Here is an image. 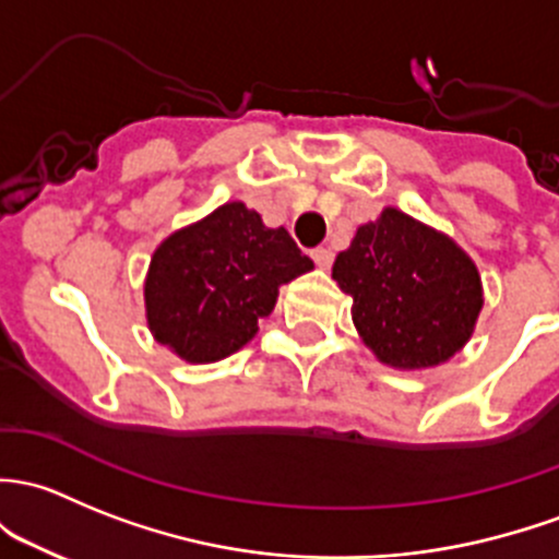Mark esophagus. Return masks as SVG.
<instances>
[{
	"mask_svg": "<svg viewBox=\"0 0 559 559\" xmlns=\"http://www.w3.org/2000/svg\"><path fill=\"white\" fill-rule=\"evenodd\" d=\"M310 257H313V262L319 264L321 270H326V267H332V260H334V254L329 249H324V246H319V249H313L310 251Z\"/></svg>",
	"mask_w": 559,
	"mask_h": 559,
	"instance_id": "esophagus-1",
	"label": "esophagus"
}]
</instances>
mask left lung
I'll list each match as a JSON object with an SVG mask.
<instances>
[{"label": "left lung", "instance_id": "obj_1", "mask_svg": "<svg viewBox=\"0 0 559 559\" xmlns=\"http://www.w3.org/2000/svg\"><path fill=\"white\" fill-rule=\"evenodd\" d=\"M332 278L354 297L350 316L367 348L396 369L437 367L455 356L485 302L472 257L391 205L358 227Z\"/></svg>", "mask_w": 559, "mask_h": 559}]
</instances>
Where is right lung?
<instances>
[{"label":"right lung","mask_w":559,"mask_h":559,"mask_svg":"<svg viewBox=\"0 0 559 559\" xmlns=\"http://www.w3.org/2000/svg\"><path fill=\"white\" fill-rule=\"evenodd\" d=\"M313 270L284 227L240 201L219 205L155 249L144 281L152 337L190 364L243 348L273 313L278 286Z\"/></svg>","instance_id":"right-lung-1"}]
</instances>
